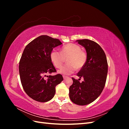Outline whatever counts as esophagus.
I'll list each match as a JSON object with an SVG mask.
<instances>
[{
  "mask_svg": "<svg viewBox=\"0 0 129 129\" xmlns=\"http://www.w3.org/2000/svg\"><path fill=\"white\" fill-rule=\"evenodd\" d=\"M63 78L64 79H66V78H67V76H64V75H63Z\"/></svg>",
  "mask_w": 129,
  "mask_h": 129,
  "instance_id": "esophagus-1",
  "label": "esophagus"
}]
</instances>
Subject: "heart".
<instances>
[{
	"mask_svg": "<svg viewBox=\"0 0 129 129\" xmlns=\"http://www.w3.org/2000/svg\"><path fill=\"white\" fill-rule=\"evenodd\" d=\"M50 60L56 68H60L64 62L65 58L67 64L58 71L63 75H69L76 70L82 68L87 61V54L81 49V47L75 44L69 43L64 45L60 53L53 50L50 54Z\"/></svg>",
	"mask_w": 129,
	"mask_h": 129,
	"instance_id": "1",
	"label": "heart"
}]
</instances>
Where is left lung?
Wrapping results in <instances>:
<instances>
[{
    "mask_svg": "<svg viewBox=\"0 0 129 129\" xmlns=\"http://www.w3.org/2000/svg\"><path fill=\"white\" fill-rule=\"evenodd\" d=\"M85 48L87 61L77 74L83 77L82 83L72 78L73 83L69 88V97L73 103L80 105H87L97 99L102 92L108 74L107 57L103 49L95 41L88 39L76 40Z\"/></svg>",
    "mask_w": 129,
    "mask_h": 129,
    "instance_id": "1",
    "label": "left lung"
}]
</instances>
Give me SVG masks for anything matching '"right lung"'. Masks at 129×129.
<instances>
[{"mask_svg":"<svg viewBox=\"0 0 129 129\" xmlns=\"http://www.w3.org/2000/svg\"><path fill=\"white\" fill-rule=\"evenodd\" d=\"M62 44L57 39L43 35L29 42L22 53L19 66L21 84L27 95L38 102L52 100L56 86L63 80L61 74L45 77L47 74L56 72L50 54Z\"/></svg>","mask_w":129,"mask_h":129,"instance_id":"obj_1","label":"right lung"}]
</instances>
